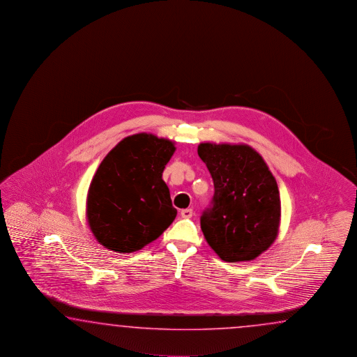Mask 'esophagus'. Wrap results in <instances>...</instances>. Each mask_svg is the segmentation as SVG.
Wrapping results in <instances>:
<instances>
[{"mask_svg": "<svg viewBox=\"0 0 357 357\" xmlns=\"http://www.w3.org/2000/svg\"><path fill=\"white\" fill-rule=\"evenodd\" d=\"M192 209L191 208H188V209H182L181 211V217L182 218H191L192 217Z\"/></svg>", "mask_w": 357, "mask_h": 357, "instance_id": "esophagus-1", "label": "esophagus"}]
</instances>
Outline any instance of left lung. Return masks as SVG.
Returning a JSON list of instances; mask_svg holds the SVG:
<instances>
[{
	"mask_svg": "<svg viewBox=\"0 0 357 357\" xmlns=\"http://www.w3.org/2000/svg\"><path fill=\"white\" fill-rule=\"evenodd\" d=\"M214 195L202 213L206 241L225 261L252 260L273 243L281 218L280 191L264 160L249 145L197 146Z\"/></svg>",
	"mask_w": 357,
	"mask_h": 357,
	"instance_id": "8db88e82",
	"label": "left lung"
}]
</instances>
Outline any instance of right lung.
Here are the masks:
<instances>
[{
	"label": "right lung",
	"instance_id": "1",
	"mask_svg": "<svg viewBox=\"0 0 357 357\" xmlns=\"http://www.w3.org/2000/svg\"><path fill=\"white\" fill-rule=\"evenodd\" d=\"M174 152L172 142L143 132L125 137L102 160L88 191L86 215L105 248L140 250L174 222L177 211L162 180Z\"/></svg>",
	"mask_w": 357,
	"mask_h": 357
}]
</instances>
